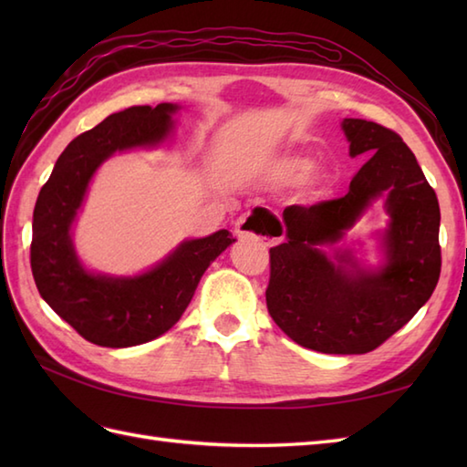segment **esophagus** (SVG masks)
Returning <instances> with one entry per match:
<instances>
[{
	"instance_id": "1",
	"label": "esophagus",
	"mask_w": 467,
	"mask_h": 467,
	"mask_svg": "<svg viewBox=\"0 0 467 467\" xmlns=\"http://www.w3.org/2000/svg\"><path fill=\"white\" fill-rule=\"evenodd\" d=\"M259 221H256L254 216L251 214H243L236 218V224H234V233L239 239H249V236H256V239H269V233H261L259 231Z\"/></svg>"
}]
</instances>
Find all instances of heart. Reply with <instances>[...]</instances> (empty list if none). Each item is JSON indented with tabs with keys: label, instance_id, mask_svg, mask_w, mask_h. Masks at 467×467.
<instances>
[{
	"label": "heart",
	"instance_id": "obj_1",
	"mask_svg": "<svg viewBox=\"0 0 467 467\" xmlns=\"http://www.w3.org/2000/svg\"><path fill=\"white\" fill-rule=\"evenodd\" d=\"M311 171V162L306 161V158H286L279 166L275 168V178L276 181H281L285 184H295V182H301L303 178L309 174Z\"/></svg>",
	"mask_w": 467,
	"mask_h": 467
}]
</instances>
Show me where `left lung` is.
<instances>
[{
    "label": "left lung",
    "mask_w": 467,
    "mask_h": 467,
    "mask_svg": "<svg viewBox=\"0 0 467 467\" xmlns=\"http://www.w3.org/2000/svg\"><path fill=\"white\" fill-rule=\"evenodd\" d=\"M341 126L349 154L367 158L349 192L313 206H286L283 223L265 208H254V214L269 234L285 233V241L269 251L266 306L273 321L306 349L361 355L398 333L438 285L440 202L398 132L361 118H345ZM381 193L392 218L384 235L386 265L365 272L347 253L331 262L320 246L340 240Z\"/></svg>",
    "instance_id": "left-lung-1"
}]
</instances>
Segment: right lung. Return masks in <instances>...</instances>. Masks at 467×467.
I'll list each match as a JSON object with an SVG mask.
<instances>
[{
    "mask_svg": "<svg viewBox=\"0 0 467 467\" xmlns=\"http://www.w3.org/2000/svg\"><path fill=\"white\" fill-rule=\"evenodd\" d=\"M174 104L132 106L74 138L59 154L34 208L29 261L42 299L86 341L100 347H132L166 333L181 319L218 254L236 239L218 231L184 241L144 275L88 273L78 261L69 228L96 168L116 150L154 146L172 130Z\"/></svg>",
    "mask_w": 467,
    "mask_h": 467,
    "instance_id": "obj_1",
    "label": "right lung"
}]
</instances>
